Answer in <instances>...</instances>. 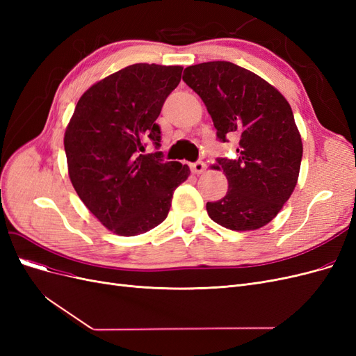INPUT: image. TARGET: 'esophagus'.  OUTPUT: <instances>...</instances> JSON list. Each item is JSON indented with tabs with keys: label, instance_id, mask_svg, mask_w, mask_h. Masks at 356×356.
<instances>
[{
	"label": "esophagus",
	"instance_id": "1",
	"mask_svg": "<svg viewBox=\"0 0 356 356\" xmlns=\"http://www.w3.org/2000/svg\"><path fill=\"white\" fill-rule=\"evenodd\" d=\"M204 169H207V165H204L200 160L195 161V163H191V170L195 172V174H202V172H204Z\"/></svg>",
	"mask_w": 356,
	"mask_h": 356
}]
</instances>
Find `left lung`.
Instances as JSON below:
<instances>
[{"mask_svg": "<svg viewBox=\"0 0 356 356\" xmlns=\"http://www.w3.org/2000/svg\"><path fill=\"white\" fill-rule=\"evenodd\" d=\"M182 80L207 105L221 141L239 135V157L218 159L229 190L207 203L208 215L234 232L263 227L281 212L298 181L303 143L291 105L260 75L227 60L187 67Z\"/></svg>", "mask_w": 356, "mask_h": 356, "instance_id": "1", "label": "left lung"}]
</instances>
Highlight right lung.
<instances>
[{"mask_svg":"<svg viewBox=\"0 0 356 356\" xmlns=\"http://www.w3.org/2000/svg\"><path fill=\"white\" fill-rule=\"evenodd\" d=\"M182 67L134 63L86 90L67 126L65 145L72 187L104 227L136 236L165 221L175 188L190 175L179 161L139 154L149 138Z\"/></svg>","mask_w":356,"mask_h":356,"instance_id":"obj_1","label":"right lung"}]
</instances>
